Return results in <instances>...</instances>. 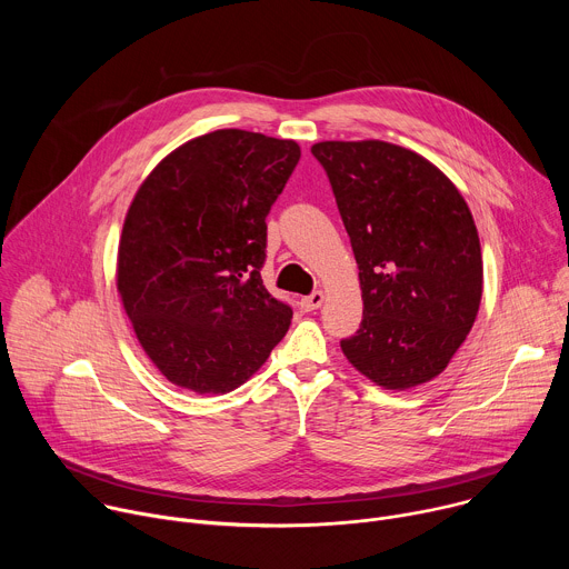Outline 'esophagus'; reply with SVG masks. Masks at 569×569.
Segmentation results:
<instances>
[{
    "label": "esophagus",
    "mask_w": 569,
    "mask_h": 569,
    "mask_svg": "<svg viewBox=\"0 0 569 569\" xmlns=\"http://www.w3.org/2000/svg\"><path fill=\"white\" fill-rule=\"evenodd\" d=\"M321 303H323V292H321V290H315V292H310V295H306V297L299 299V306H301V310H306V312L317 310Z\"/></svg>",
    "instance_id": "esophagus-1"
}]
</instances>
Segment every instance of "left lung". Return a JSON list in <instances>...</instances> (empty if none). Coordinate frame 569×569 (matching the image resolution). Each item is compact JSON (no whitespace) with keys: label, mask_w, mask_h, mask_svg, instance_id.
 <instances>
[{"label":"left lung","mask_w":569,"mask_h":569,"mask_svg":"<svg viewBox=\"0 0 569 569\" xmlns=\"http://www.w3.org/2000/svg\"><path fill=\"white\" fill-rule=\"evenodd\" d=\"M333 187L360 270L362 321L340 342L385 389L437 378L481 301V248L457 187L426 157L378 139L310 148Z\"/></svg>","instance_id":"1"}]
</instances>
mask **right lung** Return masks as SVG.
<instances>
[{
	"label": "right lung",
	"instance_id": "obj_1",
	"mask_svg": "<svg viewBox=\"0 0 569 569\" xmlns=\"http://www.w3.org/2000/svg\"><path fill=\"white\" fill-rule=\"evenodd\" d=\"M301 150L216 130L167 154L126 213L117 290L134 336L173 385L227 393L261 369L292 308L261 279L270 207Z\"/></svg>",
	"mask_w": 569,
	"mask_h": 569
}]
</instances>
